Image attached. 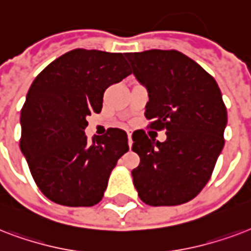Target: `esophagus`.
<instances>
[{
	"mask_svg": "<svg viewBox=\"0 0 251 251\" xmlns=\"http://www.w3.org/2000/svg\"><path fill=\"white\" fill-rule=\"evenodd\" d=\"M127 136H128V145L132 147V131L127 129Z\"/></svg>",
	"mask_w": 251,
	"mask_h": 251,
	"instance_id": "34e87169",
	"label": "esophagus"
}]
</instances>
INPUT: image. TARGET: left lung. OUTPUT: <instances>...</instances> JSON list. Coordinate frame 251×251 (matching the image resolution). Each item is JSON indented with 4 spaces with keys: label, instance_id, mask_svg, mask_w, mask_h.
Here are the masks:
<instances>
[{
    "label": "left lung",
    "instance_id": "left-lung-1",
    "mask_svg": "<svg viewBox=\"0 0 251 251\" xmlns=\"http://www.w3.org/2000/svg\"><path fill=\"white\" fill-rule=\"evenodd\" d=\"M132 73L148 89L149 128L166 131L164 143L144 131L132 135L140 165L132 170L140 199L178 205L199 194L224 147L226 107L219 85L199 64L170 50L126 53Z\"/></svg>",
    "mask_w": 251,
    "mask_h": 251
}]
</instances>
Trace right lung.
<instances>
[{"label":"right lung","instance_id":"add662e5","mask_svg":"<svg viewBox=\"0 0 251 251\" xmlns=\"http://www.w3.org/2000/svg\"><path fill=\"white\" fill-rule=\"evenodd\" d=\"M131 75L123 53L77 48L34 79L21 111V151L39 190L68 207L99 203L116 162L128 152L127 133L108 128L87 141L86 118L100 112L103 94Z\"/></svg>","mask_w":251,"mask_h":251}]
</instances>
